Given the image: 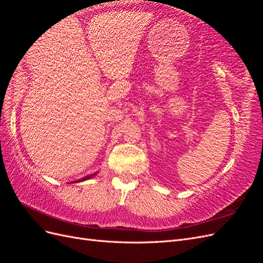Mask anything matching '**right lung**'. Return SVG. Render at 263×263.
I'll return each mask as SVG.
<instances>
[{
  "mask_svg": "<svg viewBox=\"0 0 263 263\" xmlns=\"http://www.w3.org/2000/svg\"><path fill=\"white\" fill-rule=\"evenodd\" d=\"M94 176H95V173H94V174H90V176H87V177H85V178H83V179H81V180H78V181H76V182H82V181H85V180H89V179L93 178Z\"/></svg>",
  "mask_w": 263,
  "mask_h": 263,
  "instance_id": "obj_1",
  "label": "right lung"
}]
</instances>
